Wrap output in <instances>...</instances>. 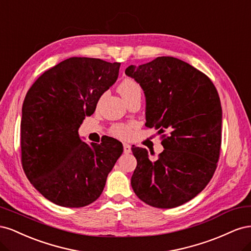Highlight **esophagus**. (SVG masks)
Wrapping results in <instances>:
<instances>
[{"label":"esophagus","instance_id":"esophagus-1","mask_svg":"<svg viewBox=\"0 0 251 251\" xmlns=\"http://www.w3.org/2000/svg\"><path fill=\"white\" fill-rule=\"evenodd\" d=\"M124 151H125V154L131 153V146H130V144L124 143Z\"/></svg>","mask_w":251,"mask_h":251}]
</instances>
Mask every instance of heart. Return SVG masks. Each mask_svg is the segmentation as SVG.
<instances>
[{"instance_id":"obj_1","label":"heart","mask_w":251,"mask_h":251,"mask_svg":"<svg viewBox=\"0 0 251 251\" xmlns=\"http://www.w3.org/2000/svg\"><path fill=\"white\" fill-rule=\"evenodd\" d=\"M118 91L125 100L133 95H141L140 85L132 78H125L121 81L120 85L118 86ZM133 127L134 126L132 124H118L112 126L111 133L118 138L127 139L133 134Z\"/></svg>"}]
</instances>
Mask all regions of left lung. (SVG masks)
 Segmentation results:
<instances>
[{
	"label": "left lung",
	"mask_w": 251,
	"mask_h": 251,
	"mask_svg": "<svg viewBox=\"0 0 251 251\" xmlns=\"http://www.w3.org/2000/svg\"><path fill=\"white\" fill-rule=\"evenodd\" d=\"M126 74L146 95V126L159 128V134L169 132L155 160L146 149L132 148L137 159L133 191L153 207L180 206L203 191L217 169L222 126L217 89L204 73L172 56L131 65Z\"/></svg>",
	"instance_id": "8db88e82"
}]
</instances>
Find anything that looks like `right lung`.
I'll use <instances>...</instances> for the list:
<instances>
[{"mask_svg": "<svg viewBox=\"0 0 251 251\" xmlns=\"http://www.w3.org/2000/svg\"><path fill=\"white\" fill-rule=\"evenodd\" d=\"M119 63L70 57L45 71L28 90L22 108V165L28 180L59 206L82 207L100 198L124 151L107 137L83 142L78 128L116 81Z\"/></svg>", "mask_w": 251, "mask_h": 251, "instance_id": "right-lung-1", "label": "right lung"}]
</instances>
